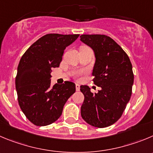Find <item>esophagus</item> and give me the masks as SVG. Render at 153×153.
Listing matches in <instances>:
<instances>
[{"label": "esophagus", "instance_id": "esophagus-1", "mask_svg": "<svg viewBox=\"0 0 153 153\" xmlns=\"http://www.w3.org/2000/svg\"><path fill=\"white\" fill-rule=\"evenodd\" d=\"M75 88H76L77 91H80V85L76 84V85H75Z\"/></svg>", "mask_w": 153, "mask_h": 153}]
</instances>
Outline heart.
Masks as SVG:
<instances>
[{"label": "heart", "instance_id": "1", "mask_svg": "<svg viewBox=\"0 0 153 153\" xmlns=\"http://www.w3.org/2000/svg\"><path fill=\"white\" fill-rule=\"evenodd\" d=\"M78 75H79V74H77V76H78Z\"/></svg>", "mask_w": 153, "mask_h": 153}]
</instances>
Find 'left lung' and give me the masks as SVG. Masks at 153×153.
<instances>
[{
  "instance_id": "1",
  "label": "left lung",
  "mask_w": 153,
  "mask_h": 153,
  "mask_svg": "<svg viewBox=\"0 0 153 153\" xmlns=\"http://www.w3.org/2000/svg\"><path fill=\"white\" fill-rule=\"evenodd\" d=\"M80 38L94 51V83L101 88L93 94L87 85L80 87L85 96L81 117L96 128L109 127L121 118L130 100L134 84L132 65L126 53L110 37L82 35Z\"/></svg>"
}]
</instances>
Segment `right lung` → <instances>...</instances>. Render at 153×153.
Segmentation results:
<instances>
[{
	"mask_svg": "<svg viewBox=\"0 0 153 153\" xmlns=\"http://www.w3.org/2000/svg\"><path fill=\"white\" fill-rule=\"evenodd\" d=\"M79 35L48 34L31 44L21 58L16 77L19 105L31 123L46 126L62 115L63 106L75 92L65 81L51 86L52 68L59 67L64 51Z\"/></svg>",
	"mask_w": 153,
	"mask_h": 153,
	"instance_id": "1",
	"label": "right lung"
}]
</instances>
